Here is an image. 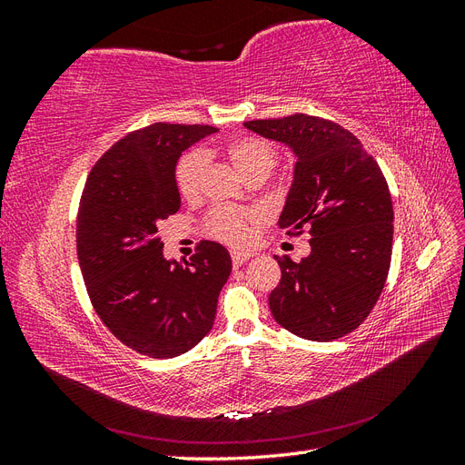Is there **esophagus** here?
<instances>
[{
    "label": "esophagus",
    "instance_id": "esophagus-1",
    "mask_svg": "<svg viewBox=\"0 0 465 465\" xmlns=\"http://www.w3.org/2000/svg\"><path fill=\"white\" fill-rule=\"evenodd\" d=\"M231 258H232L234 267H241L242 263H246L252 258V254H250V252H232Z\"/></svg>",
    "mask_w": 465,
    "mask_h": 465
}]
</instances>
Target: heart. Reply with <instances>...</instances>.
<instances>
[{
  "mask_svg": "<svg viewBox=\"0 0 465 465\" xmlns=\"http://www.w3.org/2000/svg\"><path fill=\"white\" fill-rule=\"evenodd\" d=\"M227 154L234 168L244 178L267 176L275 166L277 154L273 147L260 137H236L227 145ZM207 168V154L202 149L188 151L176 164L174 182L184 200L198 198L202 180ZM256 215L244 209L215 207L205 219L207 232L231 246H246L252 241V227Z\"/></svg>",
  "mask_w": 465,
  "mask_h": 465,
  "instance_id": "heart-1",
  "label": "heart"
}]
</instances>
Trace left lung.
I'll use <instances>...</instances> for the list:
<instances>
[{"label":"left lung","instance_id":"obj_1","mask_svg":"<svg viewBox=\"0 0 465 465\" xmlns=\"http://www.w3.org/2000/svg\"><path fill=\"white\" fill-rule=\"evenodd\" d=\"M244 125L297 154L279 227L311 234L308 258L275 256L281 281L270 294L272 314L304 340H340L367 320L390 272L388 182L359 139L331 120L292 114Z\"/></svg>","mask_w":465,"mask_h":465}]
</instances>
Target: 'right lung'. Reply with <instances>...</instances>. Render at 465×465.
I'll use <instances>...</instances> for the list:
<instances>
[{
	"mask_svg": "<svg viewBox=\"0 0 465 465\" xmlns=\"http://www.w3.org/2000/svg\"><path fill=\"white\" fill-rule=\"evenodd\" d=\"M203 124L154 122L94 163L77 211V256L98 318L118 341L151 359L198 345L213 326L231 256L202 241L190 262H166L161 223L180 209L176 163Z\"/></svg>",
	"mask_w": 465,
	"mask_h": 465,
	"instance_id": "add662e5",
	"label": "right lung"
}]
</instances>
